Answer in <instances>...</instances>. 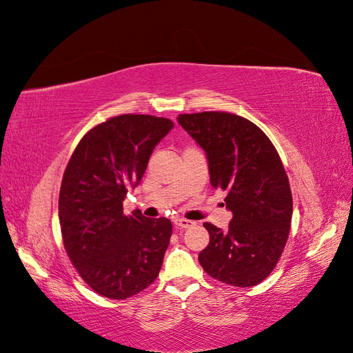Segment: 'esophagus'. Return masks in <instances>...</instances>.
<instances>
[{"label":"esophagus","mask_w":353,"mask_h":353,"mask_svg":"<svg viewBox=\"0 0 353 353\" xmlns=\"http://www.w3.org/2000/svg\"><path fill=\"white\" fill-rule=\"evenodd\" d=\"M195 222H192V221H189V219H185V218H177V219H174V227L176 228H189V227H192Z\"/></svg>","instance_id":"esophagus-1"}]
</instances>
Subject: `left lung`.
Here are the masks:
<instances>
[{"label": "left lung", "instance_id": "8db88e82", "mask_svg": "<svg viewBox=\"0 0 353 353\" xmlns=\"http://www.w3.org/2000/svg\"><path fill=\"white\" fill-rule=\"evenodd\" d=\"M179 123L204 149L213 188L227 191L228 231L210 222L207 248L198 255L222 283L255 286L274 270L291 230L292 194L276 148L263 130L227 112L179 114Z\"/></svg>", "mask_w": 353, "mask_h": 353}]
</instances>
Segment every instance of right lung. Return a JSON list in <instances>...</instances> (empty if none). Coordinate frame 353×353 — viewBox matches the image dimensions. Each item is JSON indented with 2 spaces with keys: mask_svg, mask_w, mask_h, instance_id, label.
<instances>
[{
  "mask_svg": "<svg viewBox=\"0 0 353 353\" xmlns=\"http://www.w3.org/2000/svg\"><path fill=\"white\" fill-rule=\"evenodd\" d=\"M173 126L150 114L114 116L88 131L68 161L59 191L62 241L80 277L105 298H130L159 274L173 225L140 210L125 216L122 203Z\"/></svg>",
  "mask_w": 353,
  "mask_h": 353,
  "instance_id": "add662e5",
  "label": "right lung"
}]
</instances>
